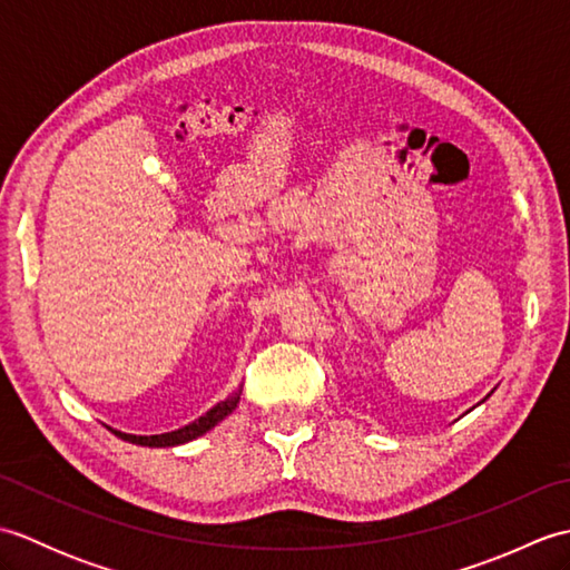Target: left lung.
Here are the masks:
<instances>
[{"label":"left lung","instance_id":"obj_1","mask_svg":"<svg viewBox=\"0 0 570 570\" xmlns=\"http://www.w3.org/2000/svg\"><path fill=\"white\" fill-rule=\"evenodd\" d=\"M492 392H494V390H492ZM492 392H490V394H492ZM490 394H488L485 399H482V402H488V399H490ZM482 402H480V404H482Z\"/></svg>","mask_w":570,"mask_h":570}]
</instances>
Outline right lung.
Instances as JSON below:
<instances>
[{
	"label": "right lung",
	"mask_w": 570,
	"mask_h": 570,
	"mask_svg": "<svg viewBox=\"0 0 570 570\" xmlns=\"http://www.w3.org/2000/svg\"><path fill=\"white\" fill-rule=\"evenodd\" d=\"M239 394H242V386H237V390L229 394L227 399H223V402H217L213 409L205 411V414L196 421L186 423V426H180L176 431H168V433H156V435H135V433H122V431H115L110 429L117 439L122 441H129L135 445H149V448H174V445H184L188 441H196L198 435L208 433L210 429H215L217 423H220L225 416L233 414V411L237 409L239 404Z\"/></svg>",
	"instance_id": "obj_1"
}]
</instances>
